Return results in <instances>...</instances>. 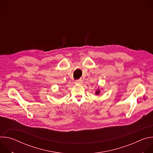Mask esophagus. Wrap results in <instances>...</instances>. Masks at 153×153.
Segmentation results:
<instances>
[{
    "mask_svg": "<svg viewBox=\"0 0 153 153\" xmlns=\"http://www.w3.org/2000/svg\"><path fill=\"white\" fill-rule=\"evenodd\" d=\"M82 79H79V80H76V83L77 84H81L82 83Z\"/></svg>",
    "mask_w": 153,
    "mask_h": 153,
    "instance_id": "obj_1",
    "label": "esophagus"
}]
</instances>
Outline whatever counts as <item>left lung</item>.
Here are the masks:
<instances>
[{
	"mask_svg": "<svg viewBox=\"0 0 153 153\" xmlns=\"http://www.w3.org/2000/svg\"><path fill=\"white\" fill-rule=\"evenodd\" d=\"M100 93V90L99 89H98V90H96V91L95 94H96V95H99Z\"/></svg>",
	"mask_w": 153,
	"mask_h": 153,
	"instance_id": "left-lung-1",
	"label": "left lung"
}]
</instances>
